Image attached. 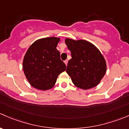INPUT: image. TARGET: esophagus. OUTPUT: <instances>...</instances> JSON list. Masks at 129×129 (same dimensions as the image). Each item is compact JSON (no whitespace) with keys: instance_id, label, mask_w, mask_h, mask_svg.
Returning a JSON list of instances; mask_svg holds the SVG:
<instances>
[{"instance_id":"esophagus-1","label":"esophagus","mask_w":129,"mask_h":129,"mask_svg":"<svg viewBox=\"0 0 129 129\" xmlns=\"http://www.w3.org/2000/svg\"><path fill=\"white\" fill-rule=\"evenodd\" d=\"M65 63H66V66H67V63H68V60H66L64 61Z\"/></svg>"}]
</instances>
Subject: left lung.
<instances>
[{"label":"left lung","instance_id":"1","mask_svg":"<svg viewBox=\"0 0 129 129\" xmlns=\"http://www.w3.org/2000/svg\"><path fill=\"white\" fill-rule=\"evenodd\" d=\"M65 42L72 57L66 72L74 84L83 89L97 86L107 71L105 60L99 50L92 43L82 40L66 38Z\"/></svg>","mask_w":129,"mask_h":129}]
</instances>
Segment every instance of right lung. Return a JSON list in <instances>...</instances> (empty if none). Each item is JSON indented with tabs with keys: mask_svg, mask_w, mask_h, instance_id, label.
Here are the masks:
<instances>
[{
	"mask_svg": "<svg viewBox=\"0 0 129 129\" xmlns=\"http://www.w3.org/2000/svg\"><path fill=\"white\" fill-rule=\"evenodd\" d=\"M60 39L50 37L40 39L30 46L24 57L22 67L27 81L33 87L47 90L53 87L58 76L66 71L56 48Z\"/></svg>",
	"mask_w": 129,
	"mask_h": 129,
	"instance_id": "1",
	"label": "right lung"
}]
</instances>
